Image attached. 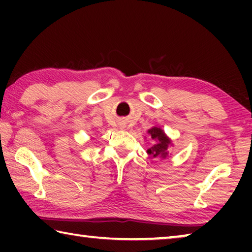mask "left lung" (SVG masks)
Listing matches in <instances>:
<instances>
[{"label": "left lung", "mask_w": 252, "mask_h": 252, "mask_svg": "<svg viewBox=\"0 0 252 252\" xmlns=\"http://www.w3.org/2000/svg\"><path fill=\"white\" fill-rule=\"evenodd\" d=\"M148 134L150 135L151 140H153V144L151 148L147 150L148 155L152 158H161L165 159L169 157V148L172 147V140L165 134V132L160 126H152L148 130Z\"/></svg>", "instance_id": "left-lung-1"}]
</instances>
